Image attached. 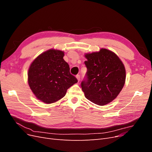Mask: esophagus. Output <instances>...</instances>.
<instances>
[{
  "instance_id": "esophagus-1",
  "label": "esophagus",
  "mask_w": 152,
  "mask_h": 152,
  "mask_svg": "<svg viewBox=\"0 0 152 152\" xmlns=\"http://www.w3.org/2000/svg\"><path fill=\"white\" fill-rule=\"evenodd\" d=\"M76 78L77 79V80L79 82L80 79V75H76Z\"/></svg>"
}]
</instances>
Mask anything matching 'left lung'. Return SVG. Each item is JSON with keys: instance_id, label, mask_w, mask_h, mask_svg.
Listing matches in <instances>:
<instances>
[{"instance_id": "left-lung-1", "label": "left lung", "mask_w": 152, "mask_h": 152, "mask_svg": "<svg viewBox=\"0 0 152 152\" xmlns=\"http://www.w3.org/2000/svg\"><path fill=\"white\" fill-rule=\"evenodd\" d=\"M86 79L82 82L85 97L99 106L112 102L126 82V69L117 55L107 49L87 53Z\"/></svg>"}]
</instances>
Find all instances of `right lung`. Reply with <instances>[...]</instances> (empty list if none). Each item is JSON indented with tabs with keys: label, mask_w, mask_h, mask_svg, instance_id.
I'll use <instances>...</instances> for the list:
<instances>
[{
	"label": "right lung",
	"mask_w": 152,
	"mask_h": 152,
	"mask_svg": "<svg viewBox=\"0 0 152 152\" xmlns=\"http://www.w3.org/2000/svg\"><path fill=\"white\" fill-rule=\"evenodd\" d=\"M65 54L60 50L49 49L31 63L28 83L35 97L46 104L58 102L65 96L67 89L78 82L70 73Z\"/></svg>",
	"instance_id": "1"
}]
</instances>
